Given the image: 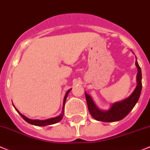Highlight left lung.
Masks as SVG:
<instances>
[{
	"mask_svg": "<svg viewBox=\"0 0 150 150\" xmlns=\"http://www.w3.org/2000/svg\"><path fill=\"white\" fill-rule=\"evenodd\" d=\"M135 65L138 68V74H137L138 85H137L135 91L132 92V93L129 97L125 99V100L114 103L110 109L108 110L104 111L98 109L93 102L91 96L85 93L88 110L96 120L104 122H117V121L122 120V119H124L132 110V109L134 108L140 97L142 88V70H141L140 66L138 65L137 61H135Z\"/></svg>",
	"mask_w": 150,
	"mask_h": 150,
	"instance_id": "obj_1",
	"label": "left lung"
}]
</instances>
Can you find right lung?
Wrapping results in <instances>:
<instances>
[{
    "instance_id": "add662e5",
    "label": "right lung",
    "mask_w": 150,
    "mask_h": 150,
    "mask_svg": "<svg viewBox=\"0 0 150 150\" xmlns=\"http://www.w3.org/2000/svg\"><path fill=\"white\" fill-rule=\"evenodd\" d=\"M71 89H70V90H68V91H67L66 93H65V97H64L63 111H62V112L60 114V115H58V116H57V117H54V118H51V119H46V120H36V119H35V120H32V119H28V118H26V117H25V115H22V114H21V112H20L19 111H18V110L16 109V108H15V110H16L18 111V113H19L20 115H21V117H22L23 119L25 121V122H28V123L31 124V125H36V126H46V125H54V124L57 123V122H59V121L62 120V116H63V114H64V107H65V101H66V99H67V96H68V93L70 92V91H71Z\"/></svg>"
}]
</instances>
